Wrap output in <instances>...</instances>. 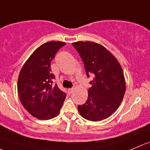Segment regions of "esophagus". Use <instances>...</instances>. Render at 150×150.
<instances>
[{
    "label": "esophagus",
    "instance_id": "obj_1",
    "mask_svg": "<svg viewBox=\"0 0 150 150\" xmlns=\"http://www.w3.org/2000/svg\"><path fill=\"white\" fill-rule=\"evenodd\" d=\"M67 91H68V93H72V91H73V88H68V90H67Z\"/></svg>",
    "mask_w": 150,
    "mask_h": 150
}]
</instances>
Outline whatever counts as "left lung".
<instances>
[{"instance_id":"left-lung-1","label":"left lung","mask_w":150,"mask_h":150,"mask_svg":"<svg viewBox=\"0 0 150 150\" xmlns=\"http://www.w3.org/2000/svg\"><path fill=\"white\" fill-rule=\"evenodd\" d=\"M72 45L78 51L84 64L88 78L92 74L87 101L78 105V111L84 119L92 121L109 117L119 108L126 91L122 68L108 50L91 42H77Z\"/></svg>"}]
</instances>
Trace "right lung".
Instances as JSON below:
<instances>
[{
	"instance_id": "obj_1",
	"label": "right lung",
	"mask_w": 150,
	"mask_h": 150,
	"mask_svg": "<svg viewBox=\"0 0 150 150\" xmlns=\"http://www.w3.org/2000/svg\"><path fill=\"white\" fill-rule=\"evenodd\" d=\"M65 45L49 42L37 48L23 64L18 79V91L22 105L33 116L48 120L59 112L67 94L53 85L51 62L58 50Z\"/></svg>"
}]
</instances>
